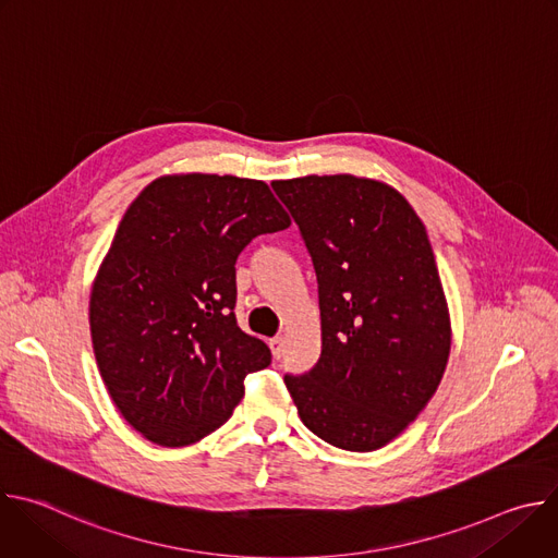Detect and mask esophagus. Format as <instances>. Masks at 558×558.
<instances>
[{"mask_svg":"<svg viewBox=\"0 0 558 558\" xmlns=\"http://www.w3.org/2000/svg\"><path fill=\"white\" fill-rule=\"evenodd\" d=\"M269 347H271L274 357L280 360V357H282V338H271V340H269Z\"/></svg>","mask_w":558,"mask_h":558,"instance_id":"1","label":"esophagus"}]
</instances>
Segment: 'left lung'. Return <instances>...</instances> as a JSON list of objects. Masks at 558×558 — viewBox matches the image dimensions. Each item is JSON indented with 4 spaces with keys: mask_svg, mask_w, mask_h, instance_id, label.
I'll list each match as a JSON object with an SVG mask.
<instances>
[{
    "mask_svg": "<svg viewBox=\"0 0 558 558\" xmlns=\"http://www.w3.org/2000/svg\"><path fill=\"white\" fill-rule=\"evenodd\" d=\"M311 256L323 353L284 384L331 446H386L424 411L446 371L450 323L428 233L392 187L302 177L271 183Z\"/></svg>",
    "mask_w": 558,
    "mask_h": 558,
    "instance_id": "left-lung-1",
    "label": "left lung"
}]
</instances>
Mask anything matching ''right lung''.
I'll return each instance as SVG.
<instances>
[{"label": "right lung", "instance_id": "1", "mask_svg": "<svg viewBox=\"0 0 558 558\" xmlns=\"http://www.w3.org/2000/svg\"><path fill=\"white\" fill-rule=\"evenodd\" d=\"M289 227L263 181L181 174L128 207L90 298V331L112 402L143 437L179 448L220 428L269 347L235 323V260Z\"/></svg>", "mask_w": 558, "mask_h": 558}]
</instances>
